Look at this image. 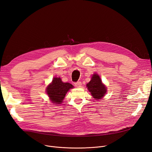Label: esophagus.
<instances>
[{
	"label": "esophagus",
	"mask_w": 152,
	"mask_h": 152,
	"mask_svg": "<svg viewBox=\"0 0 152 152\" xmlns=\"http://www.w3.org/2000/svg\"><path fill=\"white\" fill-rule=\"evenodd\" d=\"M74 84H75V86L77 88H80V87H81V86H82V83L80 82H75Z\"/></svg>",
	"instance_id": "esophagus-1"
}]
</instances>
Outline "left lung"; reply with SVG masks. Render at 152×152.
<instances>
[{"mask_svg":"<svg viewBox=\"0 0 152 152\" xmlns=\"http://www.w3.org/2000/svg\"><path fill=\"white\" fill-rule=\"evenodd\" d=\"M88 91L95 99H102L106 94L107 88L102 83L99 76L97 74H94L91 80L86 84Z\"/></svg>","mask_w":152,"mask_h":152,"instance_id":"obj_1","label":"left lung"}]
</instances>
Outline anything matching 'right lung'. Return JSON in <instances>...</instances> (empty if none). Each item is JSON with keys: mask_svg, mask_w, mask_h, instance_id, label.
<instances>
[{"mask_svg": "<svg viewBox=\"0 0 152 152\" xmlns=\"http://www.w3.org/2000/svg\"><path fill=\"white\" fill-rule=\"evenodd\" d=\"M73 88V85L69 83L63 82L60 77H54L52 82L47 86L46 93L52 103L60 104L67 91Z\"/></svg>", "mask_w": 152, "mask_h": 152, "instance_id": "add662e5", "label": "right lung"}]
</instances>
